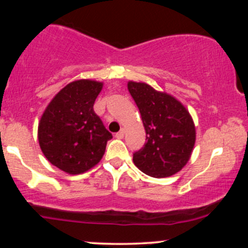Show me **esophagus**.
Wrapping results in <instances>:
<instances>
[{"instance_id":"esophagus-1","label":"esophagus","mask_w":248,"mask_h":248,"mask_svg":"<svg viewBox=\"0 0 248 248\" xmlns=\"http://www.w3.org/2000/svg\"><path fill=\"white\" fill-rule=\"evenodd\" d=\"M124 129H121L120 132H118L115 134L116 139H124Z\"/></svg>"}]
</instances>
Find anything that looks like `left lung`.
Segmentation results:
<instances>
[{
	"label": "left lung",
	"instance_id": "8db88e82",
	"mask_svg": "<svg viewBox=\"0 0 248 248\" xmlns=\"http://www.w3.org/2000/svg\"><path fill=\"white\" fill-rule=\"evenodd\" d=\"M140 110L146 143L133 154V162L152 177H169L182 170L191 156L196 129L186 108L177 99L144 82H128Z\"/></svg>",
	"mask_w": 248,
	"mask_h": 248
}]
</instances>
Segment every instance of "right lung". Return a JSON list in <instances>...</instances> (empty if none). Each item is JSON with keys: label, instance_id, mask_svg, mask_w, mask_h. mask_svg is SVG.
<instances>
[{"label": "right lung", "instance_id": "right-lung-1", "mask_svg": "<svg viewBox=\"0 0 248 248\" xmlns=\"http://www.w3.org/2000/svg\"><path fill=\"white\" fill-rule=\"evenodd\" d=\"M102 82H70L47 105L38 124V141L51 164L70 173H82L99 163L113 138L94 113Z\"/></svg>", "mask_w": 248, "mask_h": 248}]
</instances>
